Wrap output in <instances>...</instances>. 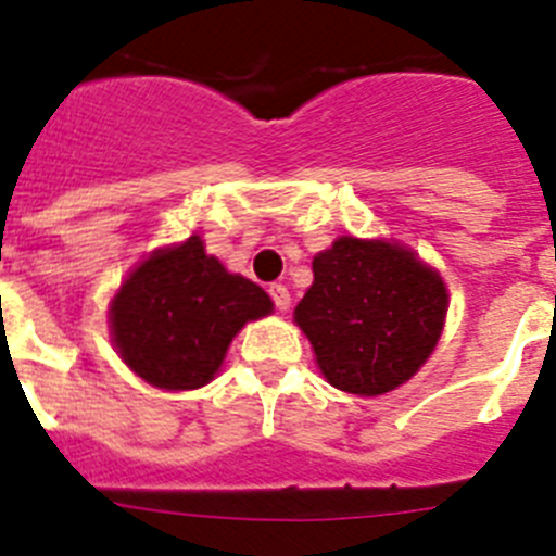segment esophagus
I'll return each instance as SVG.
<instances>
[{
  "label": "esophagus",
  "mask_w": 556,
  "mask_h": 556,
  "mask_svg": "<svg viewBox=\"0 0 556 556\" xmlns=\"http://www.w3.org/2000/svg\"><path fill=\"white\" fill-rule=\"evenodd\" d=\"M269 298L275 301V308H278V312H287L289 303H292V294H289V289L283 287V283H273V287H269Z\"/></svg>",
  "instance_id": "1"
}]
</instances>
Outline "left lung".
<instances>
[{"label":"left lung","mask_w":556,"mask_h":556,"mask_svg":"<svg viewBox=\"0 0 556 556\" xmlns=\"http://www.w3.org/2000/svg\"><path fill=\"white\" fill-rule=\"evenodd\" d=\"M314 281L294 306L328 384L378 397L406 384L443 337L448 287L412 248L337 236L314 255Z\"/></svg>","instance_id":"8db88e82"}]
</instances>
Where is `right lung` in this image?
<instances>
[{"mask_svg":"<svg viewBox=\"0 0 556 556\" xmlns=\"http://www.w3.org/2000/svg\"><path fill=\"white\" fill-rule=\"evenodd\" d=\"M273 314L258 283L205 253L200 233L164 244L127 273L108 303V331L141 381L166 392L200 390L219 372L248 323Z\"/></svg>","mask_w":556,"mask_h":556,"instance_id":"obj_1","label":"right lung"}]
</instances>
